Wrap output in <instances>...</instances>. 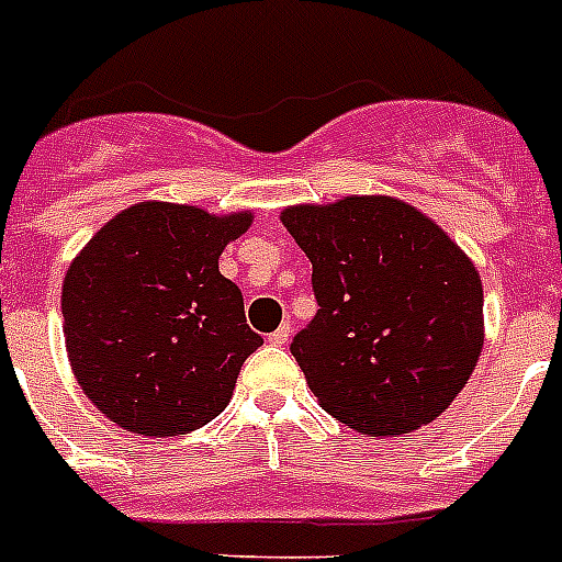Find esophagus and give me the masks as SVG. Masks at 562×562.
Wrapping results in <instances>:
<instances>
[{
  "label": "esophagus",
  "mask_w": 562,
  "mask_h": 562,
  "mask_svg": "<svg viewBox=\"0 0 562 562\" xmlns=\"http://www.w3.org/2000/svg\"><path fill=\"white\" fill-rule=\"evenodd\" d=\"M288 336H291V325H280L274 334H268V341H271V345H285Z\"/></svg>",
  "instance_id": "esophagus-1"
}]
</instances>
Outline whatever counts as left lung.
<instances>
[{"label":"left lung","instance_id":"left-lung-1","mask_svg":"<svg viewBox=\"0 0 562 562\" xmlns=\"http://www.w3.org/2000/svg\"><path fill=\"white\" fill-rule=\"evenodd\" d=\"M282 226L314 266L316 316L291 353L336 422L402 436L438 418L484 348V285L436 221L398 198L300 203Z\"/></svg>","mask_w":562,"mask_h":562}]
</instances>
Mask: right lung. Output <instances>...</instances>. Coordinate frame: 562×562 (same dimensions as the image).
I'll list each match as a JSON object with an SVG mask.
<instances>
[{"label": "right lung", "instance_id": "1", "mask_svg": "<svg viewBox=\"0 0 562 562\" xmlns=\"http://www.w3.org/2000/svg\"><path fill=\"white\" fill-rule=\"evenodd\" d=\"M251 221V212L144 200L104 223L67 268L72 375L126 432L187 436L226 409L262 339L217 260Z\"/></svg>", "mask_w": 562, "mask_h": 562}]
</instances>
